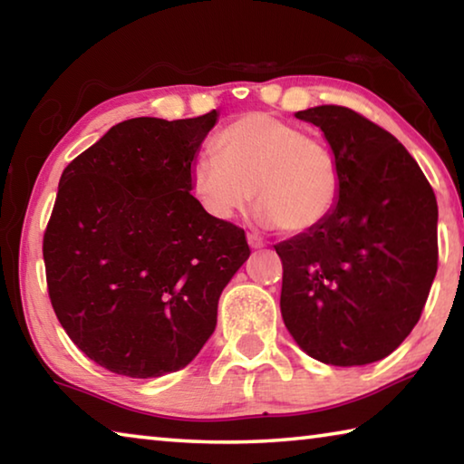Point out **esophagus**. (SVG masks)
<instances>
[{"mask_svg": "<svg viewBox=\"0 0 464 464\" xmlns=\"http://www.w3.org/2000/svg\"><path fill=\"white\" fill-rule=\"evenodd\" d=\"M247 243H249L251 249H262L266 246V241L260 237V235H256V233H249L247 235Z\"/></svg>", "mask_w": 464, "mask_h": 464, "instance_id": "esophagus-1", "label": "esophagus"}]
</instances>
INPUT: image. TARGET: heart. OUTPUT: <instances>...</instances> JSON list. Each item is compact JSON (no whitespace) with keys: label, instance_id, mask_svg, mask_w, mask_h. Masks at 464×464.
Wrapping results in <instances>:
<instances>
[{"label":"heart","instance_id":"b5f03b06","mask_svg":"<svg viewBox=\"0 0 464 464\" xmlns=\"http://www.w3.org/2000/svg\"><path fill=\"white\" fill-rule=\"evenodd\" d=\"M213 151L194 161L190 188L217 221H231L256 196L260 223L307 233L340 200L342 169L334 149L270 114L235 119L218 130Z\"/></svg>","mask_w":464,"mask_h":464}]
</instances>
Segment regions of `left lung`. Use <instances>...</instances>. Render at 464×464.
I'll return each instance as SVG.
<instances>
[{
    "instance_id": "left-lung-1",
    "label": "left lung",
    "mask_w": 464,
    "mask_h": 464,
    "mask_svg": "<svg viewBox=\"0 0 464 464\" xmlns=\"http://www.w3.org/2000/svg\"><path fill=\"white\" fill-rule=\"evenodd\" d=\"M324 130L340 161L342 194L317 229L274 246L280 311L311 358L362 366L399 348L438 270V204L399 140L343 106L295 114Z\"/></svg>"
}]
</instances>
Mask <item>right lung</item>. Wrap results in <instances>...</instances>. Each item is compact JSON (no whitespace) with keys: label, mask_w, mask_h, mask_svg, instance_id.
<instances>
[{"label":"right lung","mask_w":464,"mask_h":464,"mask_svg":"<svg viewBox=\"0 0 464 464\" xmlns=\"http://www.w3.org/2000/svg\"><path fill=\"white\" fill-rule=\"evenodd\" d=\"M217 121V110L124 121L63 171L43 241L49 296L73 343L110 372L153 379L190 364L249 257L243 229L190 192Z\"/></svg>","instance_id":"obj_1"}]
</instances>
